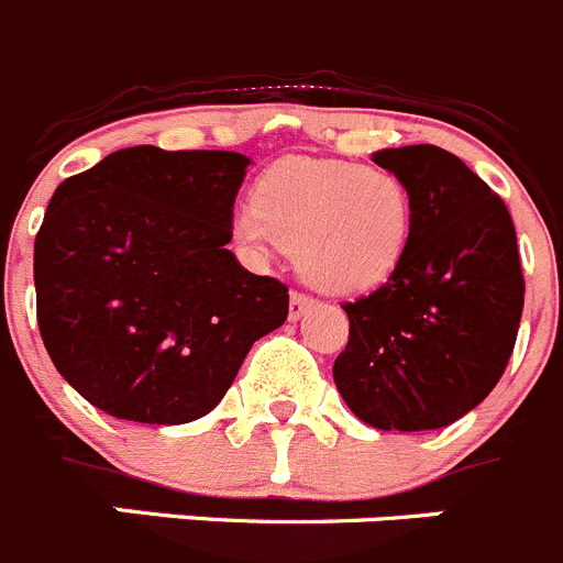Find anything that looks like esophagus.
I'll return each instance as SVG.
<instances>
[{"label": "esophagus", "instance_id": "esophagus-1", "mask_svg": "<svg viewBox=\"0 0 563 563\" xmlns=\"http://www.w3.org/2000/svg\"><path fill=\"white\" fill-rule=\"evenodd\" d=\"M312 307H316V298L303 296V292H292L290 296V321H298V318H301L303 312H309Z\"/></svg>", "mask_w": 563, "mask_h": 563}]
</instances>
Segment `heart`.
<instances>
[{"instance_id":"b5f03b06","label":"heart","mask_w":563,"mask_h":563,"mask_svg":"<svg viewBox=\"0 0 563 563\" xmlns=\"http://www.w3.org/2000/svg\"><path fill=\"white\" fill-rule=\"evenodd\" d=\"M412 229V198L388 167L338 158H285L254 189V206L234 214V234L251 251L285 247L309 285L365 292L401 265Z\"/></svg>"}]
</instances>
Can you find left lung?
Returning a JSON list of instances; mask_svg holds the SVG:
<instances>
[{
	"mask_svg": "<svg viewBox=\"0 0 563 563\" xmlns=\"http://www.w3.org/2000/svg\"><path fill=\"white\" fill-rule=\"evenodd\" d=\"M412 198L401 265L343 303L334 385L376 430H438L481 405L517 343L525 278L514 220L481 175L435 144L374 153Z\"/></svg>",
	"mask_w": 563,
	"mask_h": 563,
	"instance_id": "obj_1",
	"label": "left lung"
}]
</instances>
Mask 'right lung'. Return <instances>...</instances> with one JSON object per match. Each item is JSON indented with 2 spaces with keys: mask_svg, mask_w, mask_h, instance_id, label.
Masks as SVG:
<instances>
[{
  "mask_svg": "<svg viewBox=\"0 0 563 563\" xmlns=\"http://www.w3.org/2000/svg\"><path fill=\"white\" fill-rule=\"evenodd\" d=\"M247 164L139 144L55 189L35 236L38 329L60 376L108 416L200 419L287 321V287L225 247Z\"/></svg>",
  "mask_w": 563,
  "mask_h": 563,
  "instance_id": "1",
  "label": "right lung"
}]
</instances>
